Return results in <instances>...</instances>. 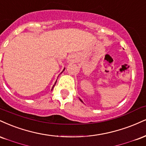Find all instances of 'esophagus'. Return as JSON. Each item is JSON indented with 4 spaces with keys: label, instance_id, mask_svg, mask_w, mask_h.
Here are the masks:
<instances>
[{
    "label": "esophagus",
    "instance_id": "esophagus-1",
    "mask_svg": "<svg viewBox=\"0 0 146 146\" xmlns=\"http://www.w3.org/2000/svg\"><path fill=\"white\" fill-rule=\"evenodd\" d=\"M76 60V56L74 55V54H72L71 56H70L69 59H68V61H70V62H74V61H75Z\"/></svg>",
    "mask_w": 146,
    "mask_h": 146
}]
</instances>
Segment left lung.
Wrapping results in <instances>:
<instances>
[{
	"label": "left lung",
	"instance_id": "left-lung-1",
	"mask_svg": "<svg viewBox=\"0 0 146 146\" xmlns=\"http://www.w3.org/2000/svg\"><path fill=\"white\" fill-rule=\"evenodd\" d=\"M79 100H80V101H81V102H83V101H82V100H81V99H80V98H79Z\"/></svg>",
	"mask_w": 146,
	"mask_h": 146
}]
</instances>
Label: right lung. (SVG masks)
Segmentation results:
<instances>
[{"instance_id":"obj_1","label":"right lung","mask_w":146,"mask_h":146,"mask_svg":"<svg viewBox=\"0 0 146 146\" xmlns=\"http://www.w3.org/2000/svg\"><path fill=\"white\" fill-rule=\"evenodd\" d=\"M64 70H65V68H64V69H63V71H62V72H61V73H62V72H63V71H64ZM56 80L55 83H54V85H53V86H52V90H53V88H54V85H55V84H56Z\"/></svg>"}]
</instances>
